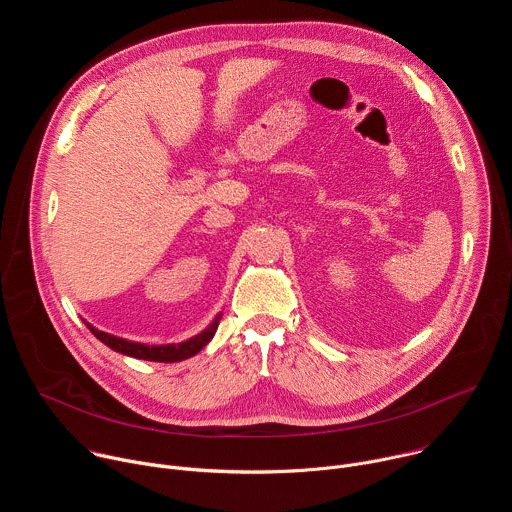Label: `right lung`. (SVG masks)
I'll list each match as a JSON object with an SVG mask.
<instances>
[{
	"label": "right lung",
	"instance_id": "1",
	"mask_svg": "<svg viewBox=\"0 0 512 512\" xmlns=\"http://www.w3.org/2000/svg\"><path fill=\"white\" fill-rule=\"evenodd\" d=\"M218 322H221V314H216V318L208 324L206 330H202L200 334H196V336H192V338H188L184 342H178V344H152V346L150 344H143V342H131V340H125V338L101 332L95 326H91L89 322H85V324L103 344H107L115 352H121V354H127V356L139 358V360L180 362V360H186V358L198 354L212 340V336H214V332L218 328Z\"/></svg>",
	"mask_w": 512,
	"mask_h": 512
}]
</instances>
